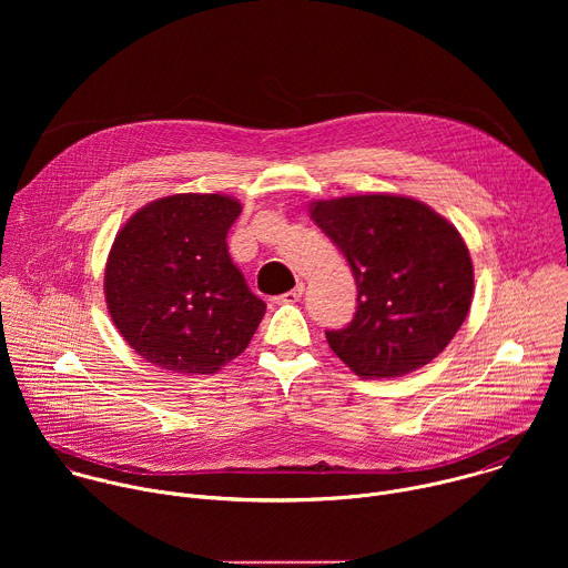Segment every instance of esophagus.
Returning a JSON list of instances; mask_svg holds the SVG:
<instances>
[{"instance_id": "esophagus-1", "label": "esophagus", "mask_w": 568, "mask_h": 568, "mask_svg": "<svg viewBox=\"0 0 568 568\" xmlns=\"http://www.w3.org/2000/svg\"><path fill=\"white\" fill-rule=\"evenodd\" d=\"M303 292H305V285H303V283H298L294 290H290V292H285V294H281V296H276V303H296V301H301Z\"/></svg>"}]
</instances>
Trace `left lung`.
Here are the masks:
<instances>
[{
  "mask_svg": "<svg viewBox=\"0 0 568 568\" xmlns=\"http://www.w3.org/2000/svg\"><path fill=\"white\" fill-rule=\"evenodd\" d=\"M310 215L346 256L357 312L328 331L333 353L359 377H402L438 357L469 312L474 270L454 224L388 193L316 200Z\"/></svg>",
  "mask_w": 568,
  "mask_h": 568,
  "instance_id": "left-lung-1",
  "label": "left lung"
}]
</instances>
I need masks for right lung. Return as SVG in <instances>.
<instances>
[{"label":"right lung","mask_w":568,"mask_h":568,"mask_svg":"<svg viewBox=\"0 0 568 568\" xmlns=\"http://www.w3.org/2000/svg\"><path fill=\"white\" fill-rule=\"evenodd\" d=\"M242 206L220 193H178L139 209L105 265L114 326L145 362L211 375L245 351L265 316L226 250Z\"/></svg>","instance_id":"1"}]
</instances>
